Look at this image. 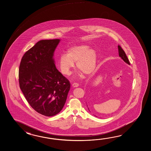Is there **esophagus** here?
<instances>
[{
    "label": "esophagus",
    "instance_id": "34e87169",
    "mask_svg": "<svg viewBox=\"0 0 151 151\" xmlns=\"http://www.w3.org/2000/svg\"><path fill=\"white\" fill-rule=\"evenodd\" d=\"M72 87H77L79 86V84L78 83H72Z\"/></svg>",
    "mask_w": 151,
    "mask_h": 151
}]
</instances>
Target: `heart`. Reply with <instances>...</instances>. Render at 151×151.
<instances>
[{
    "label": "heart",
    "mask_w": 151,
    "mask_h": 151,
    "mask_svg": "<svg viewBox=\"0 0 151 151\" xmlns=\"http://www.w3.org/2000/svg\"><path fill=\"white\" fill-rule=\"evenodd\" d=\"M96 61V51L87 45H80L68 49L66 55H60L58 64L62 74L65 76L71 74L74 63L78 70L85 76H89L95 70Z\"/></svg>",
    "instance_id": "heart-1"
}]
</instances>
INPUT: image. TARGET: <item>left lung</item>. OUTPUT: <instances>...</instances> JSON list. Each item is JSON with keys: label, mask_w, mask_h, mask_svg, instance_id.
Instances as JSON below:
<instances>
[{"label": "left lung", "mask_w": 151, "mask_h": 151, "mask_svg": "<svg viewBox=\"0 0 151 151\" xmlns=\"http://www.w3.org/2000/svg\"><path fill=\"white\" fill-rule=\"evenodd\" d=\"M118 52H119V56H120L121 58H122V60L125 61V63H126L127 64L130 65L129 61L128 60V58H127V55H126L125 52L124 51V50L122 48V47L119 45L118 46Z\"/></svg>", "instance_id": "1"}]
</instances>
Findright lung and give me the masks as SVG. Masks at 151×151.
Listing matches in <instances>:
<instances>
[{
	"label": "right lung",
	"instance_id": "obj_1",
	"mask_svg": "<svg viewBox=\"0 0 151 151\" xmlns=\"http://www.w3.org/2000/svg\"><path fill=\"white\" fill-rule=\"evenodd\" d=\"M59 39L42 40L25 52L19 69V83L26 99L36 112L46 116L61 111L70 83L59 72L53 58Z\"/></svg>",
	"mask_w": 151,
	"mask_h": 151
}]
</instances>
